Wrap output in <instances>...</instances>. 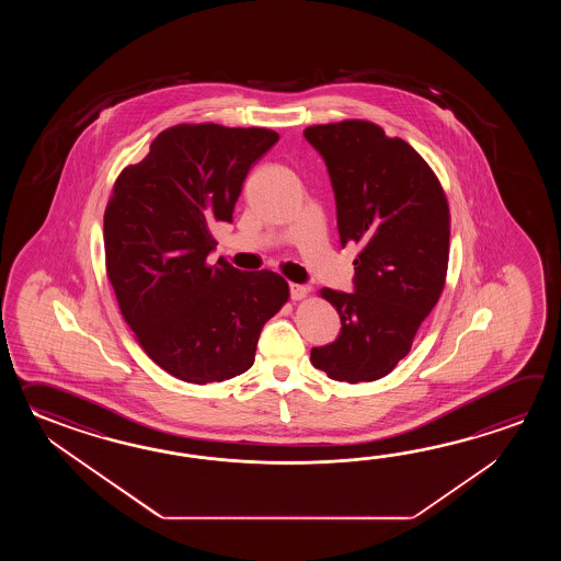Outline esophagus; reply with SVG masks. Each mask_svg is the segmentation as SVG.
I'll use <instances>...</instances> for the list:
<instances>
[{
  "mask_svg": "<svg viewBox=\"0 0 561 561\" xmlns=\"http://www.w3.org/2000/svg\"><path fill=\"white\" fill-rule=\"evenodd\" d=\"M309 297V288L302 285H290V298L293 300H302Z\"/></svg>",
  "mask_w": 561,
  "mask_h": 561,
  "instance_id": "34e87169",
  "label": "esophagus"
}]
</instances>
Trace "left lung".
<instances>
[{"instance_id":"8db88e82","label":"left lung","mask_w":561,"mask_h":561,"mask_svg":"<svg viewBox=\"0 0 561 561\" xmlns=\"http://www.w3.org/2000/svg\"><path fill=\"white\" fill-rule=\"evenodd\" d=\"M322 156L336 201L341 247L357 244L355 293L322 288L341 317L310 363L334 381H377L411 351L442 297L449 263V206L430 164L367 119L305 130Z\"/></svg>"}]
</instances>
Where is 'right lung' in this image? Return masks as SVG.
I'll use <instances>...</instances> for the list:
<instances>
[{
    "label": "right lung",
    "mask_w": 561,
    "mask_h": 561,
    "mask_svg": "<svg viewBox=\"0 0 561 561\" xmlns=\"http://www.w3.org/2000/svg\"><path fill=\"white\" fill-rule=\"evenodd\" d=\"M278 140L268 128L179 124L114 182L104 213L106 273L146 355L180 381L249 370L264 322L288 300L273 271L242 273L215 251L252 164Z\"/></svg>",
    "instance_id": "add662e5"
}]
</instances>
